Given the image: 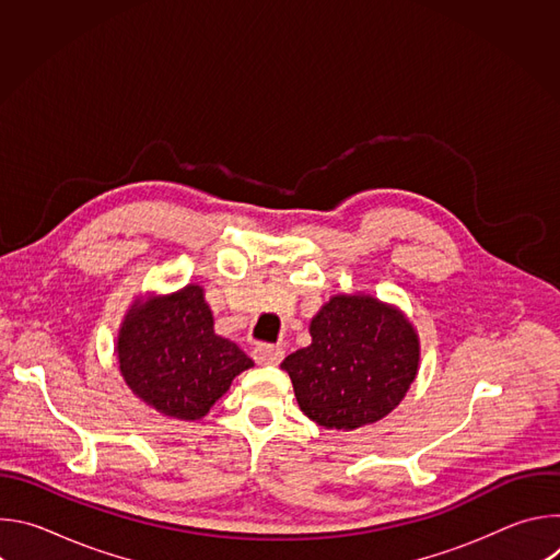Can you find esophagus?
<instances>
[{
    "label": "esophagus",
    "mask_w": 560,
    "mask_h": 560,
    "mask_svg": "<svg viewBox=\"0 0 560 560\" xmlns=\"http://www.w3.org/2000/svg\"><path fill=\"white\" fill-rule=\"evenodd\" d=\"M283 354H285L283 348L270 346V343H259V346L253 350V359H255L259 365H277V363H281Z\"/></svg>",
    "instance_id": "34e87169"
}]
</instances>
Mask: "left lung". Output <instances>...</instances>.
I'll list each match as a JSON object with an SVG mask.
<instances>
[{"label": "left lung", "instance_id": "obj_1", "mask_svg": "<svg viewBox=\"0 0 560 560\" xmlns=\"http://www.w3.org/2000/svg\"><path fill=\"white\" fill-rule=\"evenodd\" d=\"M312 343L288 354L296 404L328 430L387 417L419 372V337L406 314L368 294H337L310 324Z\"/></svg>", "mask_w": 560, "mask_h": 560}]
</instances>
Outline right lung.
<instances>
[{
	"mask_svg": "<svg viewBox=\"0 0 560 560\" xmlns=\"http://www.w3.org/2000/svg\"><path fill=\"white\" fill-rule=\"evenodd\" d=\"M117 361L132 394L179 421L206 417L232 378L255 365L236 343L214 335L201 285L137 299L124 316Z\"/></svg>",
	"mask_w": 560,
	"mask_h": 560,
	"instance_id": "obj_1",
	"label": "right lung"
}]
</instances>
